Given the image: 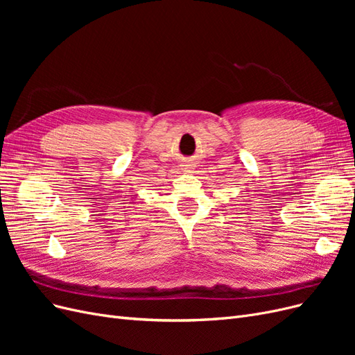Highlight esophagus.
<instances>
[{
    "mask_svg": "<svg viewBox=\"0 0 355 355\" xmlns=\"http://www.w3.org/2000/svg\"><path fill=\"white\" fill-rule=\"evenodd\" d=\"M180 168H182V171H185V173H192V171H194V168H196V166H194V163L185 161V163L180 164Z\"/></svg>",
    "mask_w": 355,
    "mask_h": 355,
    "instance_id": "34e87169",
    "label": "esophagus"
}]
</instances>
